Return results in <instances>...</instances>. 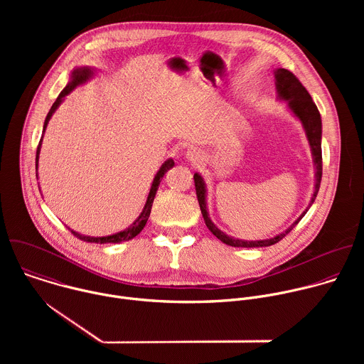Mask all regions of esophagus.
<instances>
[{
    "label": "esophagus",
    "instance_id": "esophagus-1",
    "mask_svg": "<svg viewBox=\"0 0 364 364\" xmlns=\"http://www.w3.org/2000/svg\"><path fill=\"white\" fill-rule=\"evenodd\" d=\"M186 159H187L188 161L198 163V161L201 160V154H200V151H197L196 148H188V149L186 151Z\"/></svg>",
    "mask_w": 364,
    "mask_h": 364
}]
</instances>
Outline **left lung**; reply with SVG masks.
<instances>
[{
    "mask_svg": "<svg viewBox=\"0 0 364 364\" xmlns=\"http://www.w3.org/2000/svg\"><path fill=\"white\" fill-rule=\"evenodd\" d=\"M275 75V87H277V99L278 100H284L287 103L288 111L301 122L304 131H305V136L306 141L309 144L311 148V155H313V163H314V193L311 196L309 204L306 209L301 213V216L282 233L269 237V239H261V240H243V239H237L233 236L226 235L223 230H220L210 219L209 216V210H207V188H205V183L204 178L201 177V174L196 173L194 174V184H196V193H197V198H198V204H200V210L203 215V219L205 222V226L209 228V230L218 237L220 239L223 243L229 245V246H235V247H262V246H271L277 242H279L282 237H285V235H288L295 225L305 216V213L308 212V209L311 207V204L314 203L318 190H320V183H321V176H323V155H321V135H323V124H321V117L320 112L316 107V103L313 102V97L309 96V93L306 92V89L301 85V82L287 69H275L274 70Z\"/></svg>",
    "mask_w": 364,
    "mask_h": 364,
    "instance_id": "left-lung-1",
    "label": "left lung"
}]
</instances>
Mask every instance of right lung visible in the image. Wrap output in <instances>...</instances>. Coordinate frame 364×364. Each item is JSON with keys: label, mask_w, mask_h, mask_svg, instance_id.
Returning <instances> with one entry per match:
<instances>
[{"label": "right lung", "mask_w": 364, "mask_h": 364, "mask_svg": "<svg viewBox=\"0 0 364 364\" xmlns=\"http://www.w3.org/2000/svg\"><path fill=\"white\" fill-rule=\"evenodd\" d=\"M95 73H96V70H95L93 68H90V66H80V68H76V69L72 72L69 83H68L66 87L60 92V95L58 96V99H56V102L53 103V105H51V108H50V111H48V114H47V117H46V121H44V125H43V135H44V131H46V128H47V124H48L50 118L53 117V114L56 112V109L60 107V103L65 100V97H66L73 89H76L77 86H80V85L86 83L87 80H90V79L95 76ZM43 135H41L40 144H38V146H37V154H36V171H37V168H38V155H40V149H41ZM173 167H174V160H173V159H168V160L160 167V170L157 171V174H155V177H154V180H152V184H151V188H149V193H148V197H146V201H145V205H144V209H142L141 215H139V216L135 219V222H134L132 225H129L127 229H124V230H121V232H118V233L109 235V236H102V237H93V236L80 235V233H77V232H75V230H72V229L69 228L70 232H72L76 237H79V239H82V240H85V242H95V243H121V242H127V240L134 239V237L145 228L146 220H148L149 213H151L152 201H154L155 194H157V190H159V186H160V183H161V178H163L164 174H166L170 168H173ZM36 176H38V173H37Z\"/></svg>", "instance_id": "add662e5"}]
</instances>
